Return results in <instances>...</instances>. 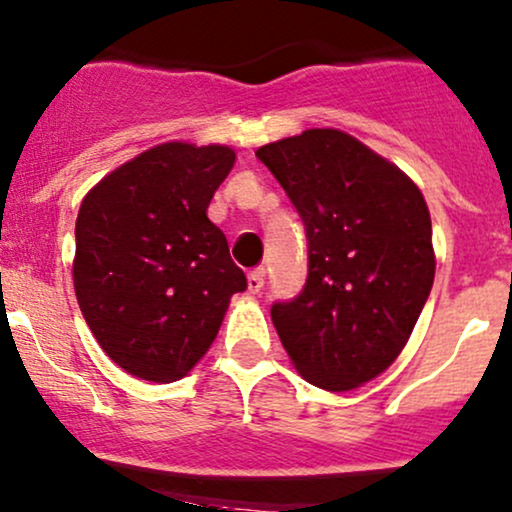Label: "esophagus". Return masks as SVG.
<instances>
[{
    "instance_id": "1",
    "label": "esophagus",
    "mask_w": 512,
    "mask_h": 512,
    "mask_svg": "<svg viewBox=\"0 0 512 512\" xmlns=\"http://www.w3.org/2000/svg\"><path fill=\"white\" fill-rule=\"evenodd\" d=\"M265 269L262 267H257V269H252L250 274H247V289L252 291V294H260L262 291V286H265Z\"/></svg>"
}]
</instances>
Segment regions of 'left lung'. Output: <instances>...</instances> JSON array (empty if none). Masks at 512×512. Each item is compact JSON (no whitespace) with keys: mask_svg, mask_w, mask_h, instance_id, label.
<instances>
[{"mask_svg":"<svg viewBox=\"0 0 512 512\" xmlns=\"http://www.w3.org/2000/svg\"><path fill=\"white\" fill-rule=\"evenodd\" d=\"M299 211L308 240L301 294L272 323L301 376L350 391L398 357L435 279L423 194L396 165L335 128L255 153Z\"/></svg>","mask_w":512,"mask_h":512,"instance_id":"left-lung-1","label":"left lung"}]
</instances>
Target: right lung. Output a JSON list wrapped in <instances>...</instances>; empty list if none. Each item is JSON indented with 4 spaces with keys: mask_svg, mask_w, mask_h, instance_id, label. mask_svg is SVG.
<instances>
[{
    "mask_svg": "<svg viewBox=\"0 0 512 512\" xmlns=\"http://www.w3.org/2000/svg\"><path fill=\"white\" fill-rule=\"evenodd\" d=\"M233 162L226 145L165 143L84 196L77 303L101 350L138 379H182L216 340L230 296L247 289L206 216Z\"/></svg>",
    "mask_w": 512,
    "mask_h": 512,
    "instance_id": "add662e5",
    "label": "right lung"
}]
</instances>
